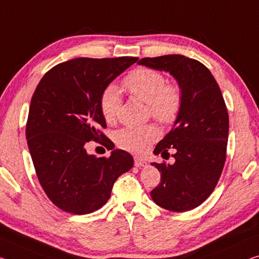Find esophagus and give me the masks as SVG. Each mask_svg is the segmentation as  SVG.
<instances>
[{
    "label": "esophagus",
    "instance_id": "esophagus-1",
    "mask_svg": "<svg viewBox=\"0 0 259 259\" xmlns=\"http://www.w3.org/2000/svg\"><path fill=\"white\" fill-rule=\"evenodd\" d=\"M147 165V162L144 159L141 158H135V166L136 167H145Z\"/></svg>",
    "mask_w": 259,
    "mask_h": 259
}]
</instances>
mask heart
I'll list each match as a JSON object with an SVG mask.
<instances>
[{"instance_id":"1","label":"heart","mask_w":259,"mask_h":259,"mask_svg":"<svg viewBox=\"0 0 259 259\" xmlns=\"http://www.w3.org/2000/svg\"><path fill=\"white\" fill-rule=\"evenodd\" d=\"M124 88L137 100L147 104L150 114L162 124H171L182 108V92L178 85L168 84L161 73L150 68H138L124 79ZM121 96L115 85H109L100 96V110L106 122L113 123L121 107ZM154 125L129 126L116 134L117 145L133 153H143L158 137Z\"/></svg>"}]
</instances>
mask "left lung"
I'll use <instances>...</instances> for the list:
<instances>
[{
    "mask_svg": "<svg viewBox=\"0 0 259 259\" xmlns=\"http://www.w3.org/2000/svg\"><path fill=\"white\" fill-rule=\"evenodd\" d=\"M138 64L169 72L182 92L179 117L154 149L161 155L174 149L175 162L151 163L161 173L151 197L168 211L192 210L212 194L225 165L229 118L224 97L211 71L196 60L163 55L145 57Z\"/></svg>",
    "mask_w": 259,
    "mask_h": 259,
    "instance_id": "8db88e82",
    "label": "left lung"
}]
</instances>
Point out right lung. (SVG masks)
<instances>
[{
    "instance_id": "obj_1",
    "label": "right lung",
    "mask_w": 259,
    "mask_h": 259,
    "mask_svg": "<svg viewBox=\"0 0 259 259\" xmlns=\"http://www.w3.org/2000/svg\"><path fill=\"white\" fill-rule=\"evenodd\" d=\"M137 57L89 59L60 63L41 78L32 97L26 139L41 187L57 207L88 214L107 203L114 182L134 166L126 151L98 158L85 144L104 134L100 96ZM108 145L109 139L105 138Z\"/></svg>"
}]
</instances>
